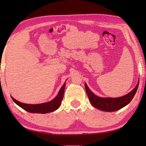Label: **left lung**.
Instances as JSON below:
<instances>
[{
  "label": "left lung",
  "instance_id": "left-lung-1",
  "mask_svg": "<svg viewBox=\"0 0 146 146\" xmlns=\"http://www.w3.org/2000/svg\"><path fill=\"white\" fill-rule=\"evenodd\" d=\"M139 82L134 89L129 94L117 98H102L92 93L85 83V89L91 105L102 111H115L129 104L133 99L138 90Z\"/></svg>",
  "mask_w": 146,
  "mask_h": 146
}]
</instances>
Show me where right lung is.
Listing matches in <instances>:
<instances>
[{
  "mask_svg": "<svg viewBox=\"0 0 146 146\" xmlns=\"http://www.w3.org/2000/svg\"><path fill=\"white\" fill-rule=\"evenodd\" d=\"M65 86L66 83H64L63 86L61 88L56 98L54 100L47 103L40 104H27L20 102L15 99L13 97H11V98L17 105H19L20 107L25 110V111L33 113L46 114L54 111L59 108L63 98Z\"/></svg>",
  "mask_w": 146,
  "mask_h": 146,
  "instance_id": "add662e5",
  "label": "right lung"
}]
</instances>
